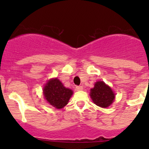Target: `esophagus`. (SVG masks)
I'll return each mask as SVG.
<instances>
[{"label": "esophagus", "mask_w": 149, "mask_h": 149, "mask_svg": "<svg viewBox=\"0 0 149 149\" xmlns=\"http://www.w3.org/2000/svg\"><path fill=\"white\" fill-rule=\"evenodd\" d=\"M76 90L77 91H81V90H83V86H76Z\"/></svg>", "instance_id": "1"}]
</instances>
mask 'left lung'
Here are the masks:
<instances>
[{
	"instance_id": "8db88e82",
	"label": "left lung",
	"mask_w": 149,
	"mask_h": 149,
	"mask_svg": "<svg viewBox=\"0 0 149 149\" xmlns=\"http://www.w3.org/2000/svg\"><path fill=\"white\" fill-rule=\"evenodd\" d=\"M90 97L96 105L102 108L108 107L115 100V94L112 88L104 81H97L91 88Z\"/></svg>"
}]
</instances>
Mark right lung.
I'll return each mask as SVG.
<instances>
[{
	"label": "right lung",
	"mask_w": 149,
	"mask_h": 149,
	"mask_svg": "<svg viewBox=\"0 0 149 149\" xmlns=\"http://www.w3.org/2000/svg\"><path fill=\"white\" fill-rule=\"evenodd\" d=\"M43 94L48 103L56 109L64 107L73 94V91L65 88L61 81L51 79L43 88Z\"/></svg>",
	"instance_id": "right-lung-1"
}]
</instances>
